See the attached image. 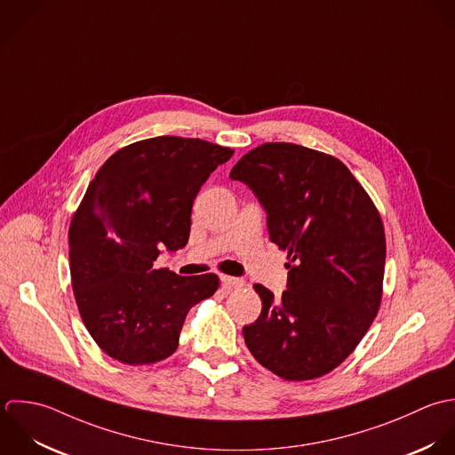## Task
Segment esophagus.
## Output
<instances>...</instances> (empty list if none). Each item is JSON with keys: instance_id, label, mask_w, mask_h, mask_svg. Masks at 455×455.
I'll list each match as a JSON object with an SVG mask.
<instances>
[{"instance_id": "esophagus-1", "label": "esophagus", "mask_w": 455, "mask_h": 455, "mask_svg": "<svg viewBox=\"0 0 455 455\" xmlns=\"http://www.w3.org/2000/svg\"><path fill=\"white\" fill-rule=\"evenodd\" d=\"M220 281H222V288H224L226 291H231V290H238V288H243V286H245L243 279H238V277H231V275H222V277H220Z\"/></svg>"}]
</instances>
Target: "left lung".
I'll return each mask as SVG.
<instances>
[{
    "label": "left lung",
    "instance_id": "left-lung-1",
    "mask_svg": "<svg viewBox=\"0 0 455 455\" xmlns=\"http://www.w3.org/2000/svg\"><path fill=\"white\" fill-rule=\"evenodd\" d=\"M231 180L247 183L268 213L270 240L288 252V290L261 297L243 326L252 356L288 381L339 367L372 324L383 297L387 240L381 215L333 155L293 143L245 153Z\"/></svg>",
    "mask_w": 455,
    "mask_h": 455
}]
</instances>
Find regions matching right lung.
Returning a JSON list of instances; mask_svg holds the SVG:
<instances>
[{"label":"right lung","instance_id":"add662e5","mask_svg":"<svg viewBox=\"0 0 455 455\" xmlns=\"http://www.w3.org/2000/svg\"><path fill=\"white\" fill-rule=\"evenodd\" d=\"M235 150L160 136L113 153L68 228L70 279L97 346L127 365L171 356L192 305L219 290L215 274L181 277L153 261L185 247L194 199Z\"/></svg>","mask_w":455,"mask_h":455}]
</instances>
